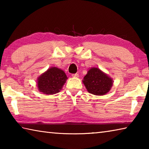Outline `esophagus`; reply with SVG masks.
Listing matches in <instances>:
<instances>
[{
	"label": "esophagus",
	"mask_w": 149,
	"mask_h": 149,
	"mask_svg": "<svg viewBox=\"0 0 149 149\" xmlns=\"http://www.w3.org/2000/svg\"><path fill=\"white\" fill-rule=\"evenodd\" d=\"M72 75V77H79V74H73Z\"/></svg>",
	"instance_id": "1"
}]
</instances>
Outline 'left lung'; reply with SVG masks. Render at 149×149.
<instances>
[{
    "instance_id": "left-lung-1",
    "label": "left lung",
    "mask_w": 149,
    "mask_h": 149,
    "mask_svg": "<svg viewBox=\"0 0 149 149\" xmlns=\"http://www.w3.org/2000/svg\"><path fill=\"white\" fill-rule=\"evenodd\" d=\"M83 82L88 93L94 95L107 94L113 85L111 78L97 68H93L88 70Z\"/></svg>"
}]
</instances>
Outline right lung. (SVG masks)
<instances>
[{
	"instance_id": "right-lung-1",
	"label": "right lung",
	"mask_w": 149,
	"mask_h": 149,
	"mask_svg": "<svg viewBox=\"0 0 149 149\" xmlns=\"http://www.w3.org/2000/svg\"><path fill=\"white\" fill-rule=\"evenodd\" d=\"M67 79L64 72L56 67L48 69L38 79V88L42 93L54 94L58 93Z\"/></svg>"
}]
</instances>
